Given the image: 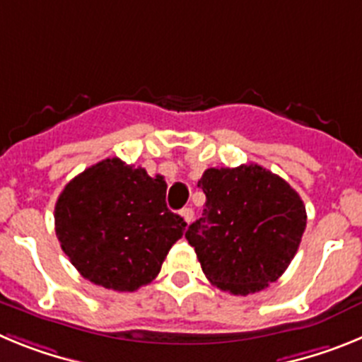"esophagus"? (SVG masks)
<instances>
[{"instance_id": "esophagus-1", "label": "esophagus", "mask_w": 362, "mask_h": 362, "mask_svg": "<svg viewBox=\"0 0 362 362\" xmlns=\"http://www.w3.org/2000/svg\"><path fill=\"white\" fill-rule=\"evenodd\" d=\"M181 217H183V219L187 221L188 225H190V221L194 219V210H192V209H188V206H187V209H183V210H181Z\"/></svg>"}]
</instances>
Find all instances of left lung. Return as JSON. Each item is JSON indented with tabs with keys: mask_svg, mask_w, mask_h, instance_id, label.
I'll list each match as a JSON object with an SVG mask.
<instances>
[{
	"mask_svg": "<svg viewBox=\"0 0 362 362\" xmlns=\"http://www.w3.org/2000/svg\"><path fill=\"white\" fill-rule=\"evenodd\" d=\"M197 187L206 203L185 238L210 283L233 296H248L279 279L306 228L299 194L254 163L209 168Z\"/></svg>",
	"mask_w": 362,
	"mask_h": 362,
	"instance_id": "8db88e82",
	"label": "left lung"
}]
</instances>
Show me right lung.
Here are the masks:
<instances>
[{"label":"right lung","instance_id":"1","mask_svg":"<svg viewBox=\"0 0 362 362\" xmlns=\"http://www.w3.org/2000/svg\"><path fill=\"white\" fill-rule=\"evenodd\" d=\"M54 219L76 270L116 292H134L156 279L187 226L166 209L165 179L117 158L76 175L57 197Z\"/></svg>","mask_w":362,"mask_h":362}]
</instances>
